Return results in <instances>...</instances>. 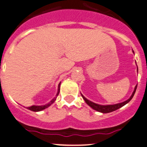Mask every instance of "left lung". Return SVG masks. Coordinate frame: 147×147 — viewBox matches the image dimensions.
<instances>
[{"label": "left lung", "mask_w": 147, "mask_h": 147, "mask_svg": "<svg viewBox=\"0 0 147 147\" xmlns=\"http://www.w3.org/2000/svg\"><path fill=\"white\" fill-rule=\"evenodd\" d=\"M133 53H134V51H133ZM137 71H138V67H137ZM136 87H137V85L135 86L134 90L131 96L129 97V99H127L126 101H123V102L119 103V104H111V105H100V104H96V103H94V102H92V101H89V100L87 99L86 97H84V96H83V94H81V96L83 97V98H84V101H85V102L86 103V104H88V105L91 108H92L93 109L96 110V111H98V112L103 113V114H107V113L112 112V111H116V110L119 109V108H121V107H122L124 105H126V104H128V103H129V101L131 100V98H133L135 92H136Z\"/></svg>", "instance_id": "left-lung-1"}]
</instances>
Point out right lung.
Returning <instances> with one entry per match:
<instances>
[{"mask_svg": "<svg viewBox=\"0 0 147 147\" xmlns=\"http://www.w3.org/2000/svg\"><path fill=\"white\" fill-rule=\"evenodd\" d=\"M60 85H61V82L59 83V86H58V91H57V94H56V97H54V98H53V99L50 101V102L48 103V104H45V105H42V106H35V105L31 106V107H27L28 109L30 110V111H36V112H37V111H42V110L45 109H46V108H48V107H50V106L51 105V104H53L55 101H56V98H57L58 95H59V92H60Z\"/></svg>", "mask_w": 147, "mask_h": 147, "instance_id": "obj_1", "label": "right lung"}]
</instances>
